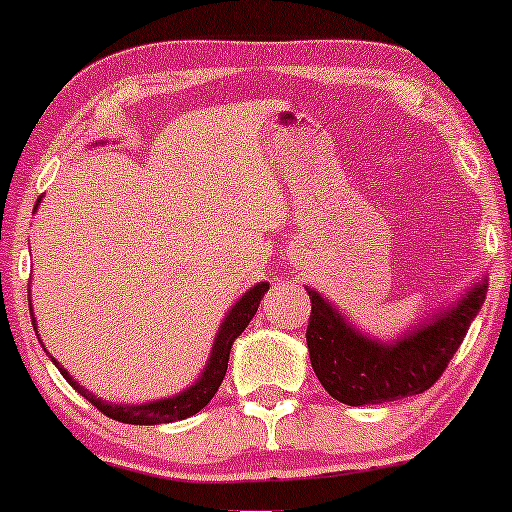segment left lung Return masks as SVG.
<instances>
[{
	"label": "left lung",
	"mask_w": 512,
	"mask_h": 512,
	"mask_svg": "<svg viewBox=\"0 0 512 512\" xmlns=\"http://www.w3.org/2000/svg\"><path fill=\"white\" fill-rule=\"evenodd\" d=\"M307 293L312 312L305 338L321 387L340 403L373 405L422 394L438 382L480 312L487 279L471 286L440 317L412 328L396 342L368 338L328 305L324 296L314 289Z\"/></svg>",
	"instance_id": "left-lung-1"
}]
</instances>
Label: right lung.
<instances>
[{
	"label": "right lung",
	"mask_w": 512,
	"mask_h": 512,
	"mask_svg": "<svg viewBox=\"0 0 512 512\" xmlns=\"http://www.w3.org/2000/svg\"><path fill=\"white\" fill-rule=\"evenodd\" d=\"M34 209H37V207H34ZM268 289H270L268 282L256 284L254 289H249L240 300H237L233 307H230V312L226 314V319H223L219 333H216V338H214V347H212V354H209V361H207L205 370H202V375L198 377V380H195V384H191V387L181 391L179 396L160 398V401L142 403V405L107 403V401H102V398L90 394V391L86 387H81V384L76 380H72L67 370L62 368L60 363L53 359V356H51V361L55 363V366H58L62 377H65V380L72 384V387L79 391V394L86 398V401L93 403L95 408L102 412V415L116 419V422L149 424V426L151 424L179 422V419H186V417L195 415V412H200L209 401H212L216 391H219L223 377H226V370H228L230 347H233L237 335H240L244 328L249 326L251 319H254L258 305H261V298L265 296V291H268ZM30 310H32V307H30ZM34 326H37V324H34Z\"/></svg>",
	"instance_id": "obj_1"
}]
</instances>
